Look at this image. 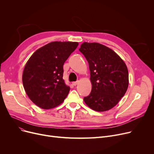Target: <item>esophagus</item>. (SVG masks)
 Listing matches in <instances>:
<instances>
[{
	"mask_svg": "<svg viewBox=\"0 0 154 154\" xmlns=\"http://www.w3.org/2000/svg\"><path fill=\"white\" fill-rule=\"evenodd\" d=\"M79 84V81H76V82H72V84L74 85H77Z\"/></svg>",
	"mask_w": 154,
	"mask_h": 154,
	"instance_id": "1",
	"label": "esophagus"
}]
</instances>
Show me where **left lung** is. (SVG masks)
I'll list each match as a JSON object with an SVG mask.
<instances>
[{"label":"left lung","mask_w":154,"mask_h":154,"mask_svg":"<svg viewBox=\"0 0 154 154\" xmlns=\"http://www.w3.org/2000/svg\"><path fill=\"white\" fill-rule=\"evenodd\" d=\"M91 71L92 91L84 100L98 112L114 107L125 95L128 85V72L125 62L110 48L99 43L84 42L79 48Z\"/></svg>","instance_id":"left-lung-1"}]
</instances>
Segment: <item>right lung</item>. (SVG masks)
Wrapping results in <instances>:
<instances>
[{
    "mask_svg": "<svg viewBox=\"0 0 154 154\" xmlns=\"http://www.w3.org/2000/svg\"><path fill=\"white\" fill-rule=\"evenodd\" d=\"M72 42H52L37 50L27 61L22 74L29 99L44 109L55 107L66 98L70 87L63 79L64 62L77 47Z\"/></svg>",
    "mask_w": 154,
    "mask_h": 154,
    "instance_id": "1",
    "label": "right lung"
}]
</instances>
